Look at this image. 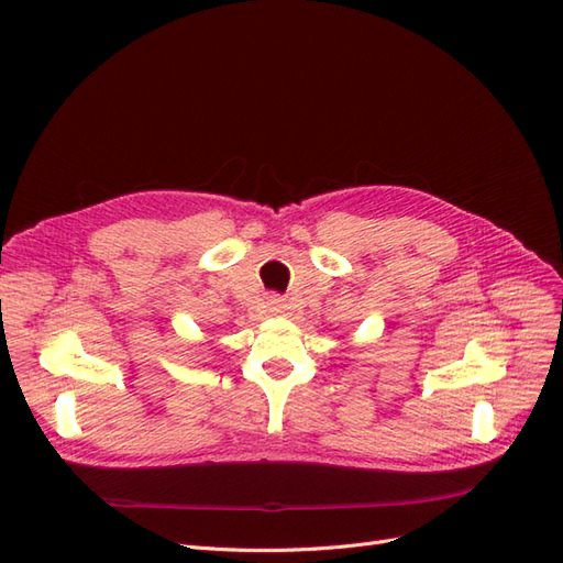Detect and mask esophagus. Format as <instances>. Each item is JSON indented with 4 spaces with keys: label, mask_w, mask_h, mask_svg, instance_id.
I'll return each mask as SVG.
<instances>
[{
    "label": "esophagus",
    "mask_w": 563,
    "mask_h": 563,
    "mask_svg": "<svg viewBox=\"0 0 563 563\" xmlns=\"http://www.w3.org/2000/svg\"><path fill=\"white\" fill-rule=\"evenodd\" d=\"M266 308H268L271 313H283L285 303H283V299H278V297H268V299H266Z\"/></svg>",
    "instance_id": "obj_1"
}]
</instances>
